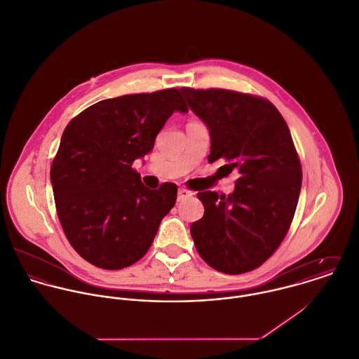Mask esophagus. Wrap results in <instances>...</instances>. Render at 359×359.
Returning <instances> with one entry per match:
<instances>
[{"mask_svg": "<svg viewBox=\"0 0 359 359\" xmlns=\"http://www.w3.org/2000/svg\"><path fill=\"white\" fill-rule=\"evenodd\" d=\"M191 196H192L191 191H188L185 188H180L178 189V202H182V201H185V199H188Z\"/></svg>", "mask_w": 359, "mask_h": 359, "instance_id": "esophagus-1", "label": "esophagus"}]
</instances>
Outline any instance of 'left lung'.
<instances>
[{
    "label": "left lung",
    "instance_id": "obj_1",
    "mask_svg": "<svg viewBox=\"0 0 359 359\" xmlns=\"http://www.w3.org/2000/svg\"><path fill=\"white\" fill-rule=\"evenodd\" d=\"M181 92L209 126V163L222 158V175L239 174L230 196L198 194L205 215L191 226L196 250L217 271H250L285 238L298 205L302 168L288 125L260 96L227 89Z\"/></svg>",
    "mask_w": 359,
    "mask_h": 359
}]
</instances>
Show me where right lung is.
<instances>
[{
	"mask_svg": "<svg viewBox=\"0 0 359 359\" xmlns=\"http://www.w3.org/2000/svg\"><path fill=\"white\" fill-rule=\"evenodd\" d=\"M174 111L175 88L102 100L67 125L50 178L61 227L89 263L120 270L142 259L177 201V185L146 188L132 164L147 154Z\"/></svg>",
	"mask_w": 359,
	"mask_h": 359,
	"instance_id": "add662e5",
	"label": "right lung"
}]
</instances>
